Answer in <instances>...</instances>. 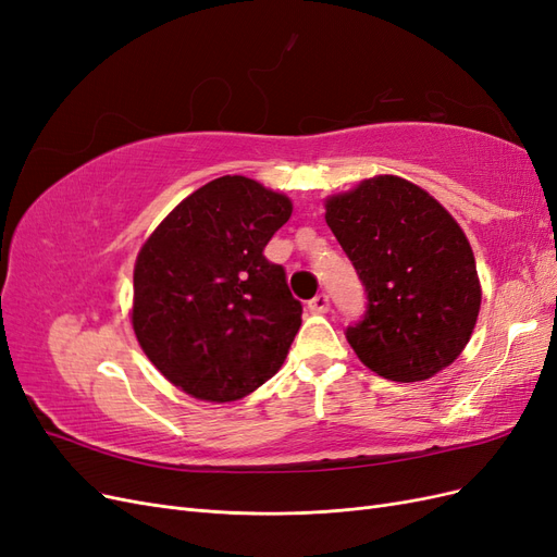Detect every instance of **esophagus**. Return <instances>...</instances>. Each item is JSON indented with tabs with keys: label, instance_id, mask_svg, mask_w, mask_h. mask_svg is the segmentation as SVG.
<instances>
[{
	"label": "esophagus",
	"instance_id": "obj_1",
	"mask_svg": "<svg viewBox=\"0 0 557 557\" xmlns=\"http://www.w3.org/2000/svg\"><path fill=\"white\" fill-rule=\"evenodd\" d=\"M309 309H311L313 313H327V309H330V297H327L325 293L315 295V297L309 301Z\"/></svg>",
	"mask_w": 557,
	"mask_h": 557
}]
</instances>
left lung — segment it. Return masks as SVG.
<instances>
[{"mask_svg": "<svg viewBox=\"0 0 557 557\" xmlns=\"http://www.w3.org/2000/svg\"><path fill=\"white\" fill-rule=\"evenodd\" d=\"M325 221L367 293L346 339L372 372L413 383L467 346L481 309L474 252L453 215L418 185L374 176L325 201Z\"/></svg>", "mask_w": 557, "mask_h": 557, "instance_id": "left-lung-1", "label": "left lung"}]
</instances>
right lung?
Wrapping results in <instances>:
<instances>
[{
  "instance_id": "1",
  "label": "right lung",
  "mask_w": 557,
  "mask_h": 557,
  "mask_svg": "<svg viewBox=\"0 0 557 557\" xmlns=\"http://www.w3.org/2000/svg\"><path fill=\"white\" fill-rule=\"evenodd\" d=\"M290 213L285 195L221 176L185 197L141 246L134 334L181 391L234 401L281 369L301 325V301L264 246Z\"/></svg>"
}]
</instances>
